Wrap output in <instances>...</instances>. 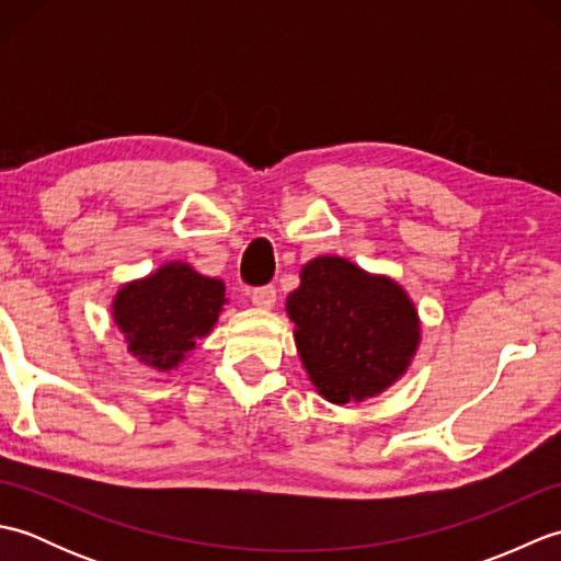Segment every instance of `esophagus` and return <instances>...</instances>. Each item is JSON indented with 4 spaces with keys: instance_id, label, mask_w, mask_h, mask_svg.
<instances>
[{
    "instance_id": "obj_1",
    "label": "esophagus",
    "mask_w": 561,
    "mask_h": 561,
    "mask_svg": "<svg viewBox=\"0 0 561 561\" xmlns=\"http://www.w3.org/2000/svg\"><path fill=\"white\" fill-rule=\"evenodd\" d=\"M250 301H253V306L270 311L274 301H277V289H274V287H257V289L250 291Z\"/></svg>"
}]
</instances>
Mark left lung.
Wrapping results in <instances>:
<instances>
[{"instance_id":"left-lung-1","label":"left lung","mask_w":561,"mask_h":561,"mask_svg":"<svg viewBox=\"0 0 561 561\" xmlns=\"http://www.w3.org/2000/svg\"><path fill=\"white\" fill-rule=\"evenodd\" d=\"M287 313L308 378L335 404L388 390L408 371L422 340L408 291L337 255L306 262L301 284L287 296Z\"/></svg>"}]
</instances>
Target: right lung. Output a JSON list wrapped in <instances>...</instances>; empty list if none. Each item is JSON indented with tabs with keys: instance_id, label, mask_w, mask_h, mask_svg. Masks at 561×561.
Returning a JSON list of instances; mask_svg holds the SVG:
<instances>
[{
	"instance_id": "1",
	"label": "right lung",
	"mask_w": 561,
	"mask_h": 561,
	"mask_svg": "<svg viewBox=\"0 0 561 561\" xmlns=\"http://www.w3.org/2000/svg\"><path fill=\"white\" fill-rule=\"evenodd\" d=\"M224 282L205 277L187 262H165L147 277L123 284L113 299V320L127 352L165 374L185 362L224 311Z\"/></svg>"
}]
</instances>
